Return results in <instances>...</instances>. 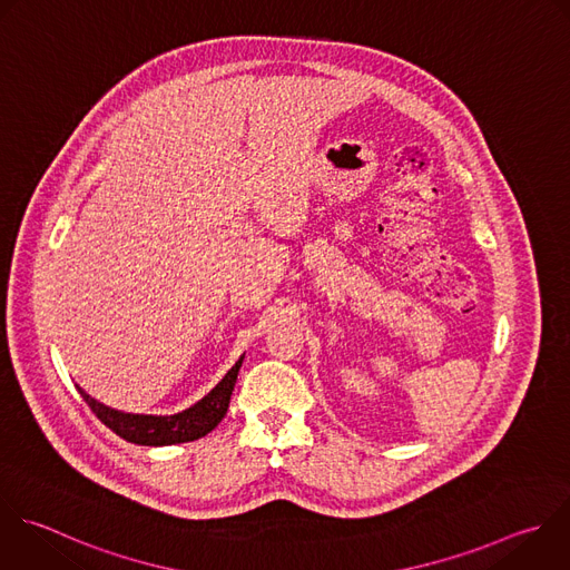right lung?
Here are the masks:
<instances>
[{
    "mask_svg": "<svg viewBox=\"0 0 570 570\" xmlns=\"http://www.w3.org/2000/svg\"><path fill=\"white\" fill-rule=\"evenodd\" d=\"M240 356L236 365L223 376V381L198 403L191 407L169 414V416H156V414H131V412H120L114 410L96 399H91L80 385L78 392L82 399L89 403V407L96 412V416L111 428L118 436L138 443V445H171V443H185V441H196L212 432L223 416L227 414L229 399L238 379V370L243 365Z\"/></svg>",
    "mask_w": 570,
    "mask_h": 570,
    "instance_id": "right-lung-1",
    "label": "right lung"
}]
</instances>
